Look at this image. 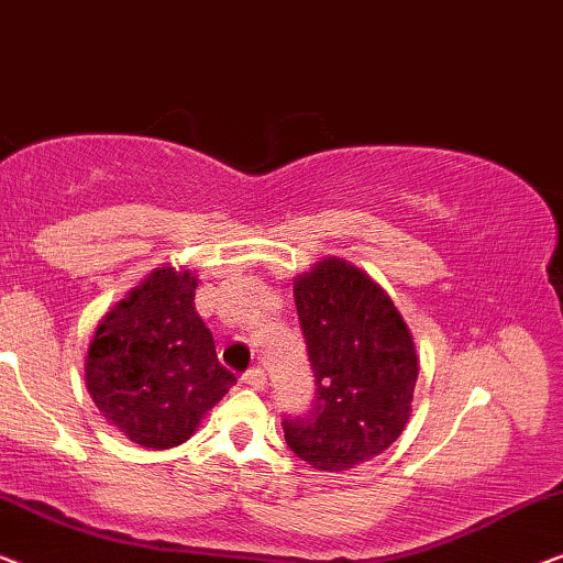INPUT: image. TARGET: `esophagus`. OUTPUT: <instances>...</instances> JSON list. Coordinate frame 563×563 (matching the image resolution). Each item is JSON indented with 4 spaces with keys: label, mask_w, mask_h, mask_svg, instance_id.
<instances>
[{
    "label": "esophagus",
    "mask_w": 563,
    "mask_h": 563,
    "mask_svg": "<svg viewBox=\"0 0 563 563\" xmlns=\"http://www.w3.org/2000/svg\"><path fill=\"white\" fill-rule=\"evenodd\" d=\"M265 379H267V377H265V369H260V367H252V369H247V372H244V375H242V383L250 385L252 390H263Z\"/></svg>",
    "instance_id": "esophagus-1"
}]
</instances>
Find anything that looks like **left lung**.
<instances>
[{"label": "left lung", "mask_w": 563, "mask_h": 563, "mask_svg": "<svg viewBox=\"0 0 563 563\" xmlns=\"http://www.w3.org/2000/svg\"><path fill=\"white\" fill-rule=\"evenodd\" d=\"M316 375L308 413L285 418L290 451L319 472H346L383 454L413 410L418 357L393 298L342 257L292 280Z\"/></svg>", "instance_id": "8db88e82"}]
</instances>
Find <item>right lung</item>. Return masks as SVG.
<instances>
[{"instance_id": "1", "label": "right lung", "mask_w": 563, "mask_h": 563, "mask_svg": "<svg viewBox=\"0 0 563 563\" xmlns=\"http://www.w3.org/2000/svg\"><path fill=\"white\" fill-rule=\"evenodd\" d=\"M191 271L155 267L117 300L86 352V390L99 413L137 446L188 441L236 383L221 367L194 298Z\"/></svg>"}]
</instances>
